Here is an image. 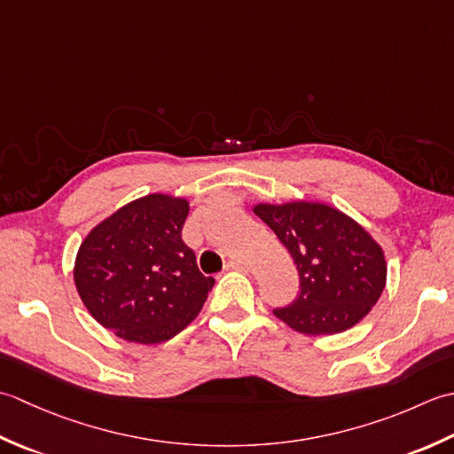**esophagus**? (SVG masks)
<instances>
[{"label":"esophagus","instance_id":"34e87169","mask_svg":"<svg viewBox=\"0 0 454 454\" xmlns=\"http://www.w3.org/2000/svg\"><path fill=\"white\" fill-rule=\"evenodd\" d=\"M225 270H240V272H245L247 270V264L243 261H237V258H233V261H229L225 264Z\"/></svg>","mask_w":454,"mask_h":454}]
</instances>
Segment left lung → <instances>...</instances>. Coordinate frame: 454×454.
<instances>
[{"mask_svg": "<svg viewBox=\"0 0 454 454\" xmlns=\"http://www.w3.org/2000/svg\"><path fill=\"white\" fill-rule=\"evenodd\" d=\"M254 214L288 248L300 294L274 316L303 335H335L372 309L386 286L382 247L355 219L325 203H256Z\"/></svg>", "mask_w": 454, "mask_h": 454, "instance_id": "1", "label": "left lung"}]
</instances>
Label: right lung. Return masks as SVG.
<instances>
[{
    "label": "right lung",
    "mask_w": 454,
    "mask_h": 454,
    "mask_svg": "<svg viewBox=\"0 0 454 454\" xmlns=\"http://www.w3.org/2000/svg\"><path fill=\"white\" fill-rule=\"evenodd\" d=\"M188 200L149 193L117 209L82 240L74 284L98 323L129 343L156 345L201 311L215 280L182 240Z\"/></svg>",
    "instance_id": "add662e5"
}]
</instances>
